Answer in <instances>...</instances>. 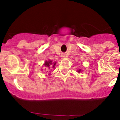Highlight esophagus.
<instances>
[{
    "instance_id": "esophagus-1",
    "label": "esophagus",
    "mask_w": 120,
    "mask_h": 120,
    "mask_svg": "<svg viewBox=\"0 0 120 120\" xmlns=\"http://www.w3.org/2000/svg\"><path fill=\"white\" fill-rule=\"evenodd\" d=\"M61 56H62L63 57H65V56H66L65 54H62V55H61Z\"/></svg>"
}]
</instances>
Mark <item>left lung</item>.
Here are the masks:
<instances>
[{"label": "left lung", "mask_w": 120, "mask_h": 120, "mask_svg": "<svg viewBox=\"0 0 120 120\" xmlns=\"http://www.w3.org/2000/svg\"><path fill=\"white\" fill-rule=\"evenodd\" d=\"M78 72H79H79H81V70H79V71H78Z\"/></svg>", "instance_id": "8db88e82"}]
</instances>
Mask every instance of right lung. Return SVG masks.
I'll return each instance as SVG.
<instances>
[{
  "label": "right lung",
  "instance_id": "add662e5",
  "mask_svg": "<svg viewBox=\"0 0 120 120\" xmlns=\"http://www.w3.org/2000/svg\"><path fill=\"white\" fill-rule=\"evenodd\" d=\"M56 64V62L54 63V62H52V61H51V60H49V61H45V64H44V66H45L47 68V70H49V69H51V66H52L53 68H54L55 64Z\"/></svg>",
  "mask_w": 120,
  "mask_h": 120
}]
</instances>
